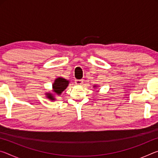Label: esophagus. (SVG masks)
Listing matches in <instances>:
<instances>
[{"label":"esophagus","instance_id":"1","mask_svg":"<svg viewBox=\"0 0 158 158\" xmlns=\"http://www.w3.org/2000/svg\"><path fill=\"white\" fill-rule=\"evenodd\" d=\"M74 81H75V84L77 85H80L83 84V83H84V80L83 79H76Z\"/></svg>","mask_w":158,"mask_h":158}]
</instances>
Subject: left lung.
<instances>
[{"label": "left lung", "instance_id": "obj_1", "mask_svg": "<svg viewBox=\"0 0 158 158\" xmlns=\"http://www.w3.org/2000/svg\"><path fill=\"white\" fill-rule=\"evenodd\" d=\"M94 86H95V85H94Z\"/></svg>", "mask_w": 158, "mask_h": 158}]
</instances>
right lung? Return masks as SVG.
<instances>
[{
	"label": "right lung",
	"mask_w": 158,
	"mask_h": 158,
	"mask_svg": "<svg viewBox=\"0 0 158 158\" xmlns=\"http://www.w3.org/2000/svg\"><path fill=\"white\" fill-rule=\"evenodd\" d=\"M69 84V81L66 80L61 77H58V79L55 80L54 83L53 84V92L56 93L57 95H60L64 90H65L67 87H68ZM47 98H49L50 100H54L55 98H53V96L51 93H47Z\"/></svg>",
	"instance_id": "obj_1"
}]
</instances>
